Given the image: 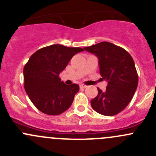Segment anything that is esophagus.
<instances>
[{"instance_id":"1","label":"esophagus","mask_w":156,"mask_h":156,"mask_svg":"<svg viewBox=\"0 0 156 156\" xmlns=\"http://www.w3.org/2000/svg\"><path fill=\"white\" fill-rule=\"evenodd\" d=\"M80 87H81V88H86V87H87V86L85 85V84H80Z\"/></svg>"}]
</instances>
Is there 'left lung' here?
I'll list each match as a JSON object with an SVG mask.
<instances>
[{"label": "left lung", "instance_id": "8db88e82", "mask_svg": "<svg viewBox=\"0 0 156 156\" xmlns=\"http://www.w3.org/2000/svg\"><path fill=\"white\" fill-rule=\"evenodd\" d=\"M98 57L100 73L108 81L106 91L97 88L98 94L90 100L97 112L113 116L130 102L138 84V75L132 56L125 49L103 41L84 48Z\"/></svg>", "mask_w": 156, "mask_h": 156}]
</instances>
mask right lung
<instances>
[{
	"label": "right lung",
	"mask_w": 156,
	"mask_h": 156,
	"mask_svg": "<svg viewBox=\"0 0 156 156\" xmlns=\"http://www.w3.org/2000/svg\"><path fill=\"white\" fill-rule=\"evenodd\" d=\"M83 50L53 44L39 49L29 58L23 69L24 87L31 101L41 112L57 115L70 107L79 86L67 85L61 81L59 75L74 55Z\"/></svg>",
	"instance_id": "add662e5"
}]
</instances>
